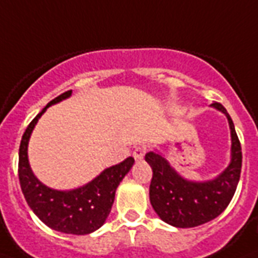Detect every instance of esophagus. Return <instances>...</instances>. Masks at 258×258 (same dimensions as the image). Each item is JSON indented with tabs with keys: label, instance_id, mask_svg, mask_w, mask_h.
Returning a JSON list of instances; mask_svg holds the SVG:
<instances>
[{
	"label": "esophagus",
	"instance_id": "34e87169",
	"mask_svg": "<svg viewBox=\"0 0 258 258\" xmlns=\"http://www.w3.org/2000/svg\"><path fill=\"white\" fill-rule=\"evenodd\" d=\"M146 154V146H137L135 150H134V158L135 159H142V158L145 157Z\"/></svg>",
	"mask_w": 258,
	"mask_h": 258
}]
</instances>
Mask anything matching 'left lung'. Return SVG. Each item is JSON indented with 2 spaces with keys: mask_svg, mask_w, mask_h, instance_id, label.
I'll list each match as a JSON object with an SVG mask.
<instances>
[{
  "mask_svg": "<svg viewBox=\"0 0 258 258\" xmlns=\"http://www.w3.org/2000/svg\"><path fill=\"white\" fill-rule=\"evenodd\" d=\"M212 107L226 115L232 135L230 163L214 179H184L161 154H146V162L153 169L150 202L159 218L175 228H194L220 216L230 204L240 180L242 153L232 117L220 103H213Z\"/></svg>",
  "mask_w": 258,
  "mask_h": 258,
  "instance_id": "1",
  "label": "left lung"
}]
</instances>
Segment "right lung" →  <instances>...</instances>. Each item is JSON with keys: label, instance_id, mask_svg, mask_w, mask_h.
<instances>
[{"label": "right lung", "instance_id": "1", "mask_svg": "<svg viewBox=\"0 0 258 258\" xmlns=\"http://www.w3.org/2000/svg\"><path fill=\"white\" fill-rule=\"evenodd\" d=\"M71 95L72 91H67L49 101L26 127L18 153V178L29 208L46 226L67 234L83 236L95 232L104 224L112 208L117 186L135 161L133 157H128L119 165L101 171L95 179L82 187L66 191L48 187L36 178L28 161L30 134L48 107Z\"/></svg>", "mask_w": 258, "mask_h": 258}]
</instances>
